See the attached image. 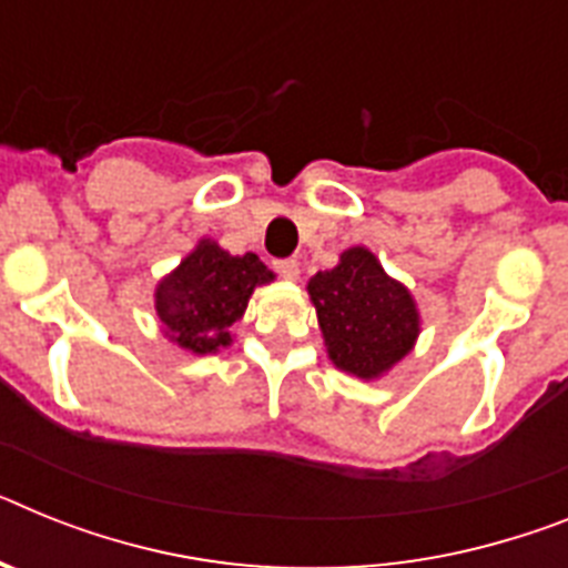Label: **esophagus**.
I'll return each mask as SVG.
<instances>
[{
    "label": "esophagus",
    "instance_id": "obj_1",
    "mask_svg": "<svg viewBox=\"0 0 568 568\" xmlns=\"http://www.w3.org/2000/svg\"><path fill=\"white\" fill-rule=\"evenodd\" d=\"M274 268H276V274L285 276V280H297L300 262L294 260V256H288V260H276V262H274Z\"/></svg>",
    "mask_w": 568,
    "mask_h": 568
}]
</instances>
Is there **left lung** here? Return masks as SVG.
I'll return each mask as SVG.
<instances>
[{
	"label": "left lung",
	"mask_w": 568,
	"mask_h": 568,
	"mask_svg": "<svg viewBox=\"0 0 568 568\" xmlns=\"http://www.w3.org/2000/svg\"><path fill=\"white\" fill-rule=\"evenodd\" d=\"M328 357L343 373L378 378L398 364L418 335L416 303L402 283L384 274L366 247L343 251L332 271L308 280Z\"/></svg>",
	"instance_id": "8db88e82"
}]
</instances>
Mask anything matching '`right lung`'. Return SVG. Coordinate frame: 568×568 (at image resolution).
<instances>
[{
  "mask_svg": "<svg viewBox=\"0 0 568 568\" xmlns=\"http://www.w3.org/2000/svg\"><path fill=\"white\" fill-rule=\"evenodd\" d=\"M271 280L274 274L256 254L231 256L216 242L202 240L159 285L155 312L179 346L211 355L231 343V326L245 314L254 288Z\"/></svg>",
  "mask_w": 568,
  "mask_h": 568,
  "instance_id": "add662e5",
  "label": "right lung"
}]
</instances>
